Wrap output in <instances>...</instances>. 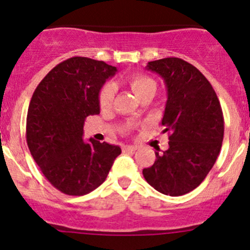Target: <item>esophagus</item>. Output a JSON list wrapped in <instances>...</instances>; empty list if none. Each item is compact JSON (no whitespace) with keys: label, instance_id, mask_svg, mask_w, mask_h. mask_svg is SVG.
Segmentation results:
<instances>
[{"label":"esophagus","instance_id":"1","mask_svg":"<svg viewBox=\"0 0 250 250\" xmlns=\"http://www.w3.org/2000/svg\"><path fill=\"white\" fill-rule=\"evenodd\" d=\"M137 148H138V146H133V145L123 146V151H125V152H133V151H135Z\"/></svg>","mask_w":250,"mask_h":250}]
</instances>
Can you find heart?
Here are the masks:
<instances>
[{
  "label": "heart",
  "instance_id": "heart-1",
  "mask_svg": "<svg viewBox=\"0 0 250 250\" xmlns=\"http://www.w3.org/2000/svg\"><path fill=\"white\" fill-rule=\"evenodd\" d=\"M127 82L129 83L130 88L133 89V92L140 97L145 90L151 89V88H155L156 89V82L151 77L146 76V75H133L127 78ZM116 93V87L112 82H105L102 85L99 90V94H98V100H99V104L102 107H107L110 106L111 103H112L113 97H115Z\"/></svg>",
  "mask_w": 250,
  "mask_h": 250
}]
</instances>
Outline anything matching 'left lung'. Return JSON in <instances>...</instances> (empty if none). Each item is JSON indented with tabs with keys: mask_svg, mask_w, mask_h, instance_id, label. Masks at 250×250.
I'll return each instance as SVG.
<instances>
[{
	"mask_svg": "<svg viewBox=\"0 0 250 250\" xmlns=\"http://www.w3.org/2000/svg\"><path fill=\"white\" fill-rule=\"evenodd\" d=\"M146 67L160 75L167 87L162 125L169 135V148H157L155 163L143 169L144 178L163 195H185L206 179L220 152V102L202 72L180 58L155 60Z\"/></svg>",
	"mask_w": 250,
	"mask_h": 250,
	"instance_id": "8db88e82",
	"label": "left lung"
}]
</instances>
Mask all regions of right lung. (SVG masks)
Returning <instances> with one entry per match:
<instances>
[{"instance_id":"add662e5","label":"right lung","mask_w":250,"mask_h":250,"mask_svg":"<svg viewBox=\"0 0 250 250\" xmlns=\"http://www.w3.org/2000/svg\"><path fill=\"white\" fill-rule=\"evenodd\" d=\"M117 71L106 62L74 57L53 67L32 94L26 143L46 179L65 195L82 196L102 185L120 146L83 141L88 116L100 112L98 94Z\"/></svg>"}]
</instances>
